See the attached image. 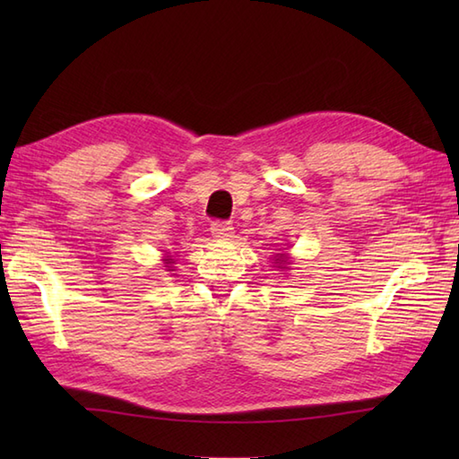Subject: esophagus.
Masks as SVG:
<instances>
[{
  "instance_id": "1",
  "label": "esophagus",
  "mask_w": 459,
  "mask_h": 459,
  "mask_svg": "<svg viewBox=\"0 0 459 459\" xmlns=\"http://www.w3.org/2000/svg\"><path fill=\"white\" fill-rule=\"evenodd\" d=\"M211 235L217 240H229L235 235V229H232V224L227 221H214L211 224Z\"/></svg>"
}]
</instances>
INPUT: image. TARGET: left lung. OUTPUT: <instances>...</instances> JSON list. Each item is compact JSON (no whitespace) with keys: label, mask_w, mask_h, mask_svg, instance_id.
<instances>
[{"label":"left lung","mask_w":459,"mask_h":459,"mask_svg":"<svg viewBox=\"0 0 459 459\" xmlns=\"http://www.w3.org/2000/svg\"><path fill=\"white\" fill-rule=\"evenodd\" d=\"M280 264H286V258H284V255H280ZM278 268H281V266H278Z\"/></svg>","instance_id":"obj_1"}]
</instances>
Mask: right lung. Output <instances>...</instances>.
<instances>
[{"instance_id":"add662e5","label":"right lung","mask_w":459,"mask_h":459,"mask_svg":"<svg viewBox=\"0 0 459 459\" xmlns=\"http://www.w3.org/2000/svg\"><path fill=\"white\" fill-rule=\"evenodd\" d=\"M165 264H168V270H173V268H171L173 258H171V256H165Z\"/></svg>"}]
</instances>
